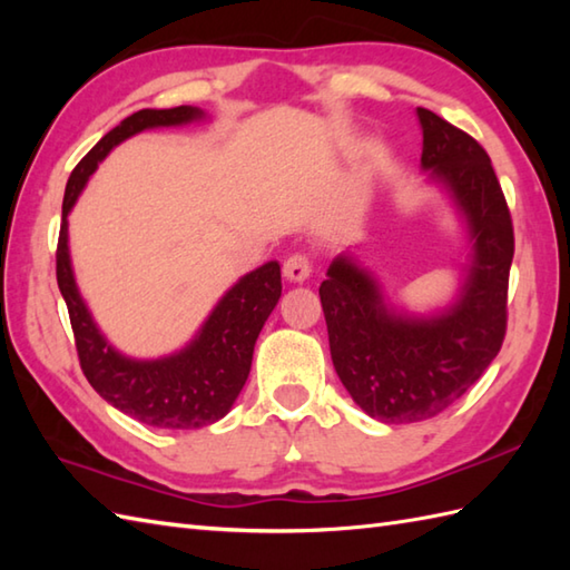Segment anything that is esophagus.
I'll use <instances>...</instances> for the list:
<instances>
[{
    "label": "esophagus",
    "mask_w": 570,
    "mask_h": 570,
    "mask_svg": "<svg viewBox=\"0 0 570 570\" xmlns=\"http://www.w3.org/2000/svg\"><path fill=\"white\" fill-rule=\"evenodd\" d=\"M284 276L294 284L306 282V278L311 276V259L306 257V254H292V257L284 262Z\"/></svg>",
    "instance_id": "1"
}]
</instances>
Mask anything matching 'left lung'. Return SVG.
I'll use <instances>...</instances> for the list:
<instances>
[{
  "label": "left lung",
  "instance_id": "left-lung-1",
  "mask_svg": "<svg viewBox=\"0 0 570 570\" xmlns=\"http://www.w3.org/2000/svg\"><path fill=\"white\" fill-rule=\"evenodd\" d=\"M421 168L465 225L468 264L453 304L416 316L384 298L367 269L341 254L321 284L337 377L367 416L416 423L439 416L498 357L507 331L514 229L488 151L431 110H416Z\"/></svg>",
  "mask_w": 570,
  "mask_h": 570
}]
</instances>
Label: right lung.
Segmentation results:
<instances>
[{
	"label": "right lung",
	"instance_id": "1",
	"mask_svg": "<svg viewBox=\"0 0 570 570\" xmlns=\"http://www.w3.org/2000/svg\"><path fill=\"white\" fill-rule=\"evenodd\" d=\"M198 119H205L203 110L180 105L171 110H139L107 131L68 178L56 249L58 288L66 298L82 374L92 390L122 414L166 431L203 429L233 409L249 377L254 343L282 296V266L266 262L242 276L178 353L156 360L127 357L107 343L78 292L68 249V213L95 168L117 144L144 129L180 127Z\"/></svg>",
	"mask_w": 570,
	"mask_h": 570
}]
</instances>
